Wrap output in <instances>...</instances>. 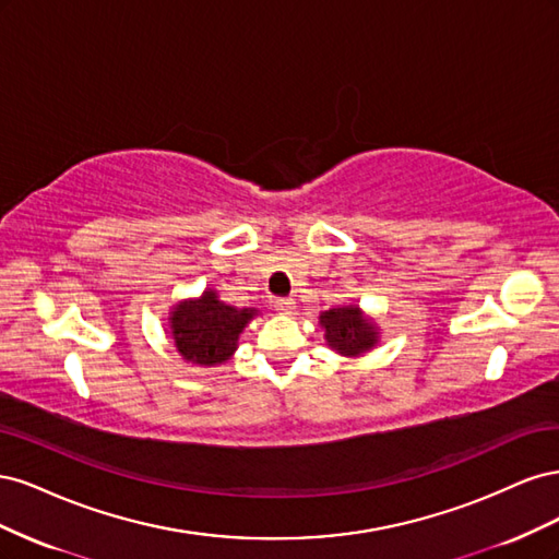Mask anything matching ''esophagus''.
<instances>
[{
    "mask_svg": "<svg viewBox=\"0 0 559 559\" xmlns=\"http://www.w3.org/2000/svg\"><path fill=\"white\" fill-rule=\"evenodd\" d=\"M275 310H280V312H292V310H294V298H277V300H275Z\"/></svg>",
    "mask_w": 559,
    "mask_h": 559,
    "instance_id": "obj_1",
    "label": "esophagus"
}]
</instances>
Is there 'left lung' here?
<instances>
[{
  "label": "left lung",
  "instance_id": "1",
  "mask_svg": "<svg viewBox=\"0 0 559 559\" xmlns=\"http://www.w3.org/2000/svg\"><path fill=\"white\" fill-rule=\"evenodd\" d=\"M319 324L324 326L326 343L343 357H361L364 352L378 345V326L357 306L333 308L319 314Z\"/></svg>",
  "mask_w": 559,
  "mask_h": 559
}]
</instances>
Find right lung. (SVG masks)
Segmentation results:
<instances>
[{
  "label": "right lung",
  "mask_w": 559,
  "mask_h": 559,
  "mask_svg": "<svg viewBox=\"0 0 559 559\" xmlns=\"http://www.w3.org/2000/svg\"><path fill=\"white\" fill-rule=\"evenodd\" d=\"M257 314L253 308L226 306L207 289L200 298L177 302L170 312V335L186 361L216 366L233 357L240 333Z\"/></svg>",
  "instance_id": "1"
}]
</instances>
